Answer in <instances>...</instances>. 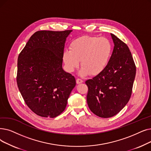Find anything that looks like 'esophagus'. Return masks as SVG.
<instances>
[{"label":"esophagus","mask_w":151,"mask_h":151,"mask_svg":"<svg viewBox=\"0 0 151 151\" xmlns=\"http://www.w3.org/2000/svg\"><path fill=\"white\" fill-rule=\"evenodd\" d=\"M83 82V81L81 79H80V78H77L76 79V83L77 84H80L82 83Z\"/></svg>","instance_id":"obj_1"}]
</instances>
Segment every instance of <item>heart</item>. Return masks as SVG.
<instances>
[{
	"label": "heart",
	"mask_w": 151,
	"mask_h": 151,
	"mask_svg": "<svg viewBox=\"0 0 151 151\" xmlns=\"http://www.w3.org/2000/svg\"><path fill=\"white\" fill-rule=\"evenodd\" d=\"M112 52V44L104 37L84 36L75 39L70 50H65L63 58L68 71L78 67L81 61V76H95L106 68Z\"/></svg>",
	"instance_id": "obj_1"
}]
</instances>
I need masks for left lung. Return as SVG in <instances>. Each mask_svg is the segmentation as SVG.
<instances>
[{
    "instance_id": "1",
    "label": "left lung",
    "mask_w": 151,
    "mask_h": 151,
    "mask_svg": "<svg viewBox=\"0 0 151 151\" xmlns=\"http://www.w3.org/2000/svg\"><path fill=\"white\" fill-rule=\"evenodd\" d=\"M111 36L114 48L106 68L85 82L88 88V107L102 118L115 115L128 102L136 70L128 45L114 34Z\"/></svg>"
}]
</instances>
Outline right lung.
Segmentation results:
<instances>
[{
	"instance_id": "obj_1",
	"label": "right lung",
	"mask_w": 151,
	"mask_h": 151,
	"mask_svg": "<svg viewBox=\"0 0 151 151\" xmlns=\"http://www.w3.org/2000/svg\"><path fill=\"white\" fill-rule=\"evenodd\" d=\"M71 31H36L18 55V89L39 116L54 118L62 113L76 85L75 77L62 67L65 42Z\"/></svg>"
}]
</instances>
